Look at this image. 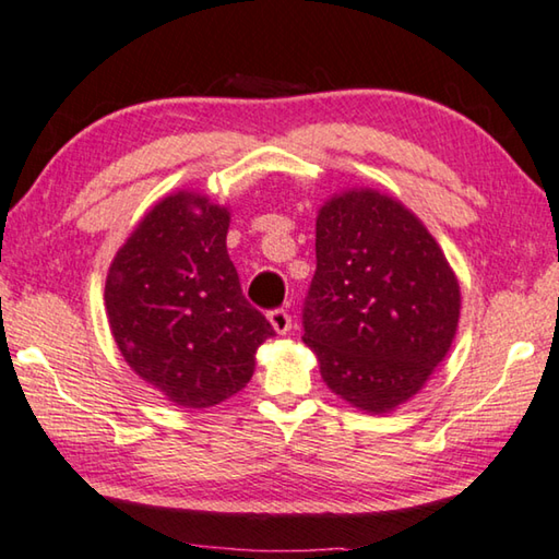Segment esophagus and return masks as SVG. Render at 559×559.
<instances>
[{"instance_id": "1", "label": "esophagus", "mask_w": 559, "mask_h": 559, "mask_svg": "<svg viewBox=\"0 0 559 559\" xmlns=\"http://www.w3.org/2000/svg\"><path fill=\"white\" fill-rule=\"evenodd\" d=\"M267 317H270V324L274 326V331H277V334H287V331L292 329V317H289L287 309L277 307V309H272Z\"/></svg>"}]
</instances>
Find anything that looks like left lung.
I'll return each instance as SVG.
<instances>
[{"label": "left lung", "instance_id": "8db88e82", "mask_svg": "<svg viewBox=\"0 0 559 559\" xmlns=\"http://www.w3.org/2000/svg\"><path fill=\"white\" fill-rule=\"evenodd\" d=\"M459 301L444 252L403 203L348 191L321 209L301 326L350 405L388 413L413 397L452 346Z\"/></svg>", "mask_w": 559, "mask_h": 559}]
</instances>
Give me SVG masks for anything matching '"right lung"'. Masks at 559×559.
<instances>
[{"mask_svg": "<svg viewBox=\"0 0 559 559\" xmlns=\"http://www.w3.org/2000/svg\"><path fill=\"white\" fill-rule=\"evenodd\" d=\"M228 211L174 193L146 213L107 274L105 307L127 364L176 405L240 393L274 329L242 295L225 235Z\"/></svg>", "mask_w": 559, "mask_h": 559, "instance_id": "right-lung-1", "label": "right lung"}]
</instances>
